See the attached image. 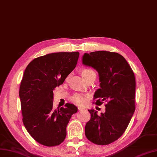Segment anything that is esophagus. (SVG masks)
Here are the masks:
<instances>
[{"label": "esophagus", "instance_id": "34e87169", "mask_svg": "<svg viewBox=\"0 0 157 157\" xmlns=\"http://www.w3.org/2000/svg\"><path fill=\"white\" fill-rule=\"evenodd\" d=\"M78 110H79V111H82V110H84V109L82 108V107H79V108H78Z\"/></svg>", "mask_w": 157, "mask_h": 157}]
</instances>
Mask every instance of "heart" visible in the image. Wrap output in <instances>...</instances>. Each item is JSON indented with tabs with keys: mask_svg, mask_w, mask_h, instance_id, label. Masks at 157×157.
I'll list each match as a JSON object with an SVG mask.
<instances>
[{
	"mask_svg": "<svg viewBox=\"0 0 157 157\" xmlns=\"http://www.w3.org/2000/svg\"><path fill=\"white\" fill-rule=\"evenodd\" d=\"M81 74L85 79H87L89 76L93 74H96L95 71L92 69L89 68H84L81 70ZM71 101L74 102L75 103L78 105H83L87 101V96L84 94L81 93H75L71 97Z\"/></svg>",
	"mask_w": 157,
	"mask_h": 157,
	"instance_id": "b5f03b06",
	"label": "heart"
}]
</instances>
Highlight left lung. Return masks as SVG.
<instances>
[{
	"instance_id": "8db88e82",
	"label": "left lung",
	"mask_w": 157,
	"mask_h": 157,
	"mask_svg": "<svg viewBox=\"0 0 157 157\" xmlns=\"http://www.w3.org/2000/svg\"><path fill=\"white\" fill-rule=\"evenodd\" d=\"M82 62L98 73L100 88L94 94L95 104L106 102L105 112L88 110L91 119L86 125L88 140L97 145H105L122 136L136 110V78L124 58L118 53L100 51L85 53Z\"/></svg>"
}]
</instances>
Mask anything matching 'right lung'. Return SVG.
Wrapping results in <instances>:
<instances>
[{
  "label": "right lung",
  "instance_id": "add662e5",
  "mask_svg": "<svg viewBox=\"0 0 157 157\" xmlns=\"http://www.w3.org/2000/svg\"><path fill=\"white\" fill-rule=\"evenodd\" d=\"M79 53L55 52L33 59L26 67L19 96L23 123L27 131L40 144L60 145L66 136V127L78 108H53V90L63 83L77 64Z\"/></svg>",
  "mask_w": 157,
  "mask_h": 157
}]
</instances>
